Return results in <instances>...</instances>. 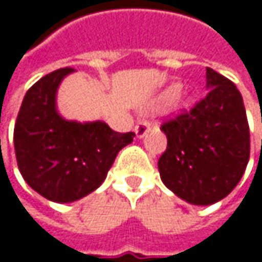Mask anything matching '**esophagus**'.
Wrapping results in <instances>:
<instances>
[{"label": "esophagus", "instance_id": "1", "mask_svg": "<svg viewBox=\"0 0 262 262\" xmlns=\"http://www.w3.org/2000/svg\"><path fill=\"white\" fill-rule=\"evenodd\" d=\"M150 127H151V123L150 121H139L136 126H135V133H136V138H144L148 130H150Z\"/></svg>", "mask_w": 262, "mask_h": 262}]
</instances>
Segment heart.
I'll list each match as a JSON object with an SVG mask.
<instances>
[{
    "label": "heart",
    "mask_w": 262,
    "mask_h": 262,
    "mask_svg": "<svg viewBox=\"0 0 262 262\" xmlns=\"http://www.w3.org/2000/svg\"><path fill=\"white\" fill-rule=\"evenodd\" d=\"M179 84H171L170 88H167L164 92H162V95H161V101L162 103H167V101H171L178 94H179ZM182 106H185V103H181Z\"/></svg>",
    "instance_id": "b5f03b06"
}]
</instances>
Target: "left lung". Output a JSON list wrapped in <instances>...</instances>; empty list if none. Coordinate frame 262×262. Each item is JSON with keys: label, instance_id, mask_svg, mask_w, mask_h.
<instances>
[{"label": "left lung", "instance_id": "8db88e82", "mask_svg": "<svg viewBox=\"0 0 262 262\" xmlns=\"http://www.w3.org/2000/svg\"><path fill=\"white\" fill-rule=\"evenodd\" d=\"M206 97L191 112L162 124L167 150L158 168L164 185L191 205L225 199L244 174L250 135L236 86L206 68Z\"/></svg>", "mask_w": 262, "mask_h": 262}]
</instances>
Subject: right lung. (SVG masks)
<instances>
[{"instance_id": "1", "label": "right lung", "mask_w": 262, "mask_h": 262, "mask_svg": "<svg viewBox=\"0 0 262 262\" xmlns=\"http://www.w3.org/2000/svg\"><path fill=\"white\" fill-rule=\"evenodd\" d=\"M74 71H53L27 91L13 133L24 181L56 203H71L95 191L135 136L112 130L100 120L80 123L59 114L57 89Z\"/></svg>"}]
</instances>
